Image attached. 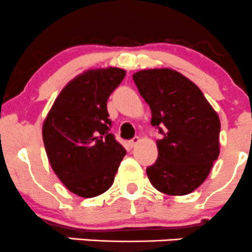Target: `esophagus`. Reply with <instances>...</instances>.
I'll use <instances>...</instances> for the list:
<instances>
[{"mask_svg": "<svg viewBox=\"0 0 252 252\" xmlns=\"http://www.w3.org/2000/svg\"><path fill=\"white\" fill-rule=\"evenodd\" d=\"M139 142H140V138H139V136H135V138H133L131 140H129V146L134 147V146H136Z\"/></svg>", "mask_w": 252, "mask_h": 252, "instance_id": "obj_1", "label": "esophagus"}]
</instances>
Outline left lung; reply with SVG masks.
Segmentation results:
<instances>
[{"mask_svg":"<svg viewBox=\"0 0 252 252\" xmlns=\"http://www.w3.org/2000/svg\"><path fill=\"white\" fill-rule=\"evenodd\" d=\"M134 83L151 110V124L163 135L158 158L147 167L151 184L167 195L200 187L220 156V122L199 88L169 68L134 73Z\"/></svg>","mask_w":252,"mask_h":252,"instance_id":"left-lung-1","label":"left lung"}]
</instances>
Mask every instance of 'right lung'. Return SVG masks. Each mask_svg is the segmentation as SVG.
Returning a JSON list of instances; mask_svg holds the SVG:
<instances>
[{
    "label": "right lung",
    "instance_id": "right-lung-1",
    "mask_svg": "<svg viewBox=\"0 0 252 252\" xmlns=\"http://www.w3.org/2000/svg\"><path fill=\"white\" fill-rule=\"evenodd\" d=\"M126 77L121 68L89 69L63 88L42 126L51 167L69 191L95 197L113 184L126 151L110 133L107 100Z\"/></svg>",
    "mask_w": 252,
    "mask_h": 252
}]
</instances>
